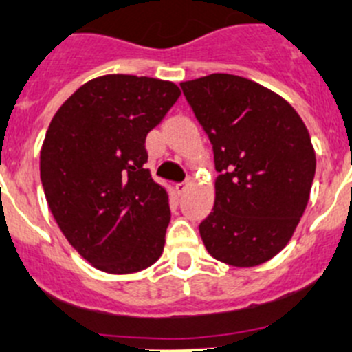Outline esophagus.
Returning <instances> with one entry per match:
<instances>
[{
    "label": "esophagus",
    "mask_w": 352,
    "mask_h": 352,
    "mask_svg": "<svg viewBox=\"0 0 352 352\" xmlns=\"http://www.w3.org/2000/svg\"><path fill=\"white\" fill-rule=\"evenodd\" d=\"M190 185H192V183H176V185H174V190H176L178 195H183V193L190 188Z\"/></svg>",
    "instance_id": "esophagus-1"
}]
</instances>
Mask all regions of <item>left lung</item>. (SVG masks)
<instances>
[{
	"label": "left lung",
	"mask_w": 352,
	"mask_h": 352,
	"mask_svg": "<svg viewBox=\"0 0 352 352\" xmlns=\"http://www.w3.org/2000/svg\"><path fill=\"white\" fill-rule=\"evenodd\" d=\"M212 144L214 206L199 225L212 258L254 267L276 256L307 208L316 153L300 115L267 87L228 73L182 82Z\"/></svg>",
	"instance_id": "8db88e82"
}]
</instances>
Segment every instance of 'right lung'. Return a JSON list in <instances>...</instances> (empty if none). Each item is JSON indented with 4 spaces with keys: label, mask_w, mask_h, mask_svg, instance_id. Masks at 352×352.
<instances>
[{
    "label": "right lung",
    "mask_w": 352,
    "mask_h": 352,
    "mask_svg": "<svg viewBox=\"0 0 352 352\" xmlns=\"http://www.w3.org/2000/svg\"><path fill=\"white\" fill-rule=\"evenodd\" d=\"M179 96L167 80L98 76L48 125L40 153L48 208L67 243L102 272H140L162 254L169 193L144 169V141Z\"/></svg>",
    "instance_id": "obj_1"
}]
</instances>
